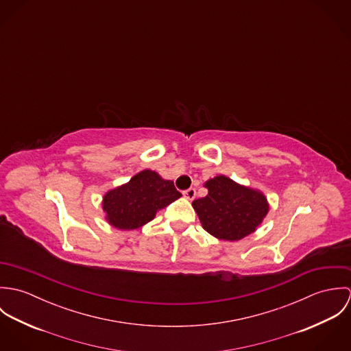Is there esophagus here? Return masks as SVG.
<instances>
[{"mask_svg":"<svg viewBox=\"0 0 351 351\" xmlns=\"http://www.w3.org/2000/svg\"><path fill=\"white\" fill-rule=\"evenodd\" d=\"M182 195H184V197H185V199H188V200H193V199L196 197V189H195V188H189V189L184 191V192H182Z\"/></svg>","mask_w":351,"mask_h":351,"instance_id":"1","label":"esophagus"}]
</instances>
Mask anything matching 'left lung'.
I'll return each instance as SVG.
<instances>
[{"mask_svg":"<svg viewBox=\"0 0 351 351\" xmlns=\"http://www.w3.org/2000/svg\"><path fill=\"white\" fill-rule=\"evenodd\" d=\"M208 195L193 201L202 228L217 239L241 241L250 235L267 215L266 197L226 176L205 182Z\"/></svg>","mask_w":351,"mask_h":351,"instance_id":"8db88e82","label":"left lung"}]
</instances>
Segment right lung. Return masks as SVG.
Here are the masks:
<instances>
[{
    "label": "right lung",
    "instance_id": "1",
    "mask_svg": "<svg viewBox=\"0 0 351 351\" xmlns=\"http://www.w3.org/2000/svg\"><path fill=\"white\" fill-rule=\"evenodd\" d=\"M181 196L173 181L160 178L152 170H143L130 182L109 191L104 196L102 208L110 226L119 230H135Z\"/></svg>",
    "mask_w": 351,
    "mask_h": 351
}]
</instances>
